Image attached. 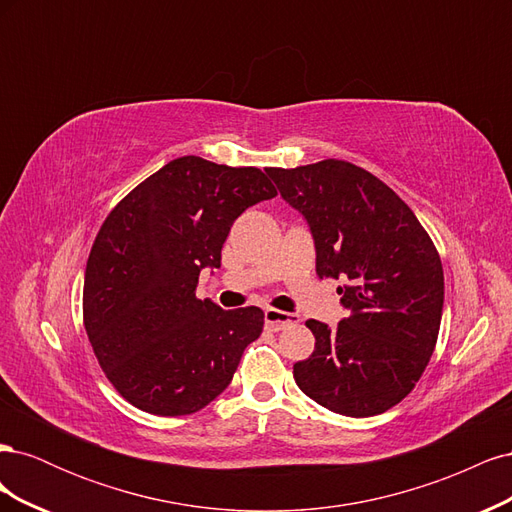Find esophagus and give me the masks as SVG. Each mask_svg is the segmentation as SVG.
Instances as JSON below:
<instances>
[{
    "mask_svg": "<svg viewBox=\"0 0 512 512\" xmlns=\"http://www.w3.org/2000/svg\"><path fill=\"white\" fill-rule=\"evenodd\" d=\"M265 322L271 331H282L284 327H288V324H297L299 316L286 314V312H280V309L269 307V309H265Z\"/></svg>",
    "mask_w": 512,
    "mask_h": 512,
    "instance_id": "34e87169",
    "label": "esophagus"
}]
</instances>
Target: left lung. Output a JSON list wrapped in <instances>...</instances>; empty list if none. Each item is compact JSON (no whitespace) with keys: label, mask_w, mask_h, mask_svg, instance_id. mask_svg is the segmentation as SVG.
Listing matches in <instances>:
<instances>
[{"label":"left lung","mask_w":512,"mask_h":512,"mask_svg":"<svg viewBox=\"0 0 512 512\" xmlns=\"http://www.w3.org/2000/svg\"><path fill=\"white\" fill-rule=\"evenodd\" d=\"M316 243V275L346 282L348 318L307 320L316 346L294 363L299 389L344 416L397 406L421 380L438 342L444 273L412 209L389 185L346 160L267 168Z\"/></svg>","instance_id":"8db88e82"}]
</instances>
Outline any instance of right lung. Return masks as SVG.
I'll return each mask as SVG.
<instances>
[{"instance_id":"1","label":"right lung","mask_w":512,"mask_h":512,"mask_svg":"<svg viewBox=\"0 0 512 512\" xmlns=\"http://www.w3.org/2000/svg\"><path fill=\"white\" fill-rule=\"evenodd\" d=\"M273 196L256 166L183 156L106 215L85 269L83 322L104 376L134 408L192 414L230 384L265 314L196 299L198 275L220 267L232 222Z\"/></svg>"}]
</instances>
